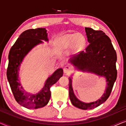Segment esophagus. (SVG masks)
<instances>
[{
    "instance_id": "34e87169",
    "label": "esophagus",
    "mask_w": 126,
    "mask_h": 126,
    "mask_svg": "<svg viewBox=\"0 0 126 126\" xmlns=\"http://www.w3.org/2000/svg\"><path fill=\"white\" fill-rule=\"evenodd\" d=\"M72 69H73V67H72L71 65H67L64 67V68H63V72H64L65 73H68L72 71Z\"/></svg>"
}]
</instances>
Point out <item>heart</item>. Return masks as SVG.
<instances>
[{
  "label": "heart",
  "mask_w": 126,
  "mask_h": 126,
  "mask_svg": "<svg viewBox=\"0 0 126 126\" xmlns=\"http://www.w3.org/2000/svg\"><path fill=\"white\" fill-rule=\"evenodd\" d=\"M85 39L80 34H67L58 38L56 40L57 45L63 48L69 47L73 45L76 49H80L85 44Z\"/></svg>",
  "instance_id": "1"
}]
</instances>
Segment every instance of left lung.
<instances>
[{
	"label": "left lung",
	"instance_id": "left-lung-1",
	"mask_svg": "<svg viewBox=\"0 0 126 126\" xmlns=\"http://www.w3.org/2000/svg\"><path fill=\"white\" fill-rule=\"evenodd\" d=\"M85 30L89 44L85 51H81L79 54L75 55L70 62L80 69L87 70L105 77L107 82L106 90L100 99L94 102L85 103L75 96L72 79L69 78V94L71 103L78 108L86 110L97 107L109 97L117 77V56L111 39L103 31H96L89 27H85Z\"/></svg>",
	"mask_w": 126,
	"mask_h": 126
}]
</instances>
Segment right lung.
I'll return each instance as SVG.
<instances>
[{
  "label": "right lung",
  "mask_w": 126,
  "mask_h": 126,
  "mask_svg": "<svg viewBox=\"0 0 126 126\" xmlns=\"http://www.w3.org/2000/svg\"><path fill=\"white\" fill-rule=\"evenodd\" d=\"M41 39L48 41L45 28L29 29L23 32L12 46L8 54L7 77L15 100L29 109L44 107L51 96L50 88L63 75V70L58 69L47 79L44 87L38 94H32L25 92L18 79V70L24 57L32 47L42 43Z\"/></svg>",
  "instance_id": "right-lung-1"
}]
</instances>
